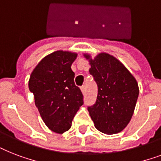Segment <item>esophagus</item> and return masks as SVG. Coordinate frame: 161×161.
<instances>
[{"label":"esophagus","mask_w":161,"mask_h":161,"mask_svg":"<svg viewBox=\"0 0 161 161\" xmlns=\"http://www.w3.org/2000/svg\"><path fill=\"white\" fill-rule=\"evenodd\" d=\"M81 91H82V93H83V94L86 93V87H85V86H82V87H81Z\"/></svg>","instance_id":"34e87169"}]
</instances>
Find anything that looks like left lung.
Wrapping results in <instances>:
<instances>
[{
    "label": "left lung",
    "mask_w": 161,
    "mask_h": 161,
    "mask_svg": "<svg viewBox=\"0 0 161 161\" xmlns=\"http://www.w3.org/2000/svg\"><path fill=\"white\" fill-rule=\"evenodd\" d=\"M89 60V73L98 86L95 103L88 110L94 126L108 135L122 131L134 114L138 96L137 81L117 58L108 53L98 54Z\"/></svg>",
    "instance_id": "1"
}]
</instances>
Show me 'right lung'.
Wrapping results in <instances>:
<instances>
[{
	"label": "right lung",
	"mask_w": 161,
	"mask_h": 161,
	"mask_svg": "<svg viewBox=\"0 0 161 161\" xmlns=\"http://www.w3.org/2000/svg\"><path fill=\"white\" fill-rule=\"evenodd\" d=\"M77 53L57 51L37 64L29 79V89L45 125L53 132L63 134L83 104V95L74 83L71 69Z\"/></svg>",
	"instance_id": "1"
}]
</instances>
